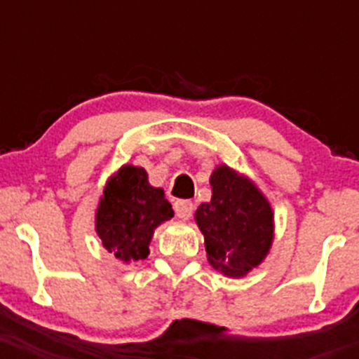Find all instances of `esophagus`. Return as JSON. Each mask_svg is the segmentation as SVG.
<instances>
[{
	"mask_svg": "<svg viewBox=\"0 0 359 359\" xmlns=\"http://www.w3.org/2000/svg\"><path fill=\"white\" fill-rule=\"evenodd\" d=\"M173 210H175L177 217L182 220H187L193 217L194 212V203L189 200H177L175 205H173Z\"/></svg>",
	"mask_w": 359,
	"mask_h": 359,
	"instance_id": "obj_1",
	"label": "esophagus"
}]
</instances>
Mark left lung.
I'll return each instance as SVG.
<instances>
[{
  "mask_svg": "<svg viewBox=\"0 0 359 359\" xmlns=\"http://www.w3.org/2000/svg\"><path fill=\"white\" fill-rule=\"evenodd\" d=\"M212 200L196 210L208 262L240 278L266 259L273 243V210L247 177L220 165L210 177Z\"/></svg>",
  "mask_w": 359,
  "mask_h": 359,
  "instance_id": "obj_1",
  "label": "left lung"
}]
</instances>
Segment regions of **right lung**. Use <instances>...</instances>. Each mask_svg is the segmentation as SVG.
Here are the masks:
<instances>
[{"label": "right lung", "mask_w": 359, "mask_h": 359, "mask_svg": "<svg viewBox=\"0 0 359 359\" xmlns=\"http://www.w3.org/2000/svg\"><path fill=\"white\" fill-rule=\"evenodd\" d=\"M172 217V205L163 189L147 182L146 170L125 165L100 198L95 227L104 248L123 264H132L149 255L154 229Z\"/></svg>", "instance_id": "obj_1"}]
</instances>
